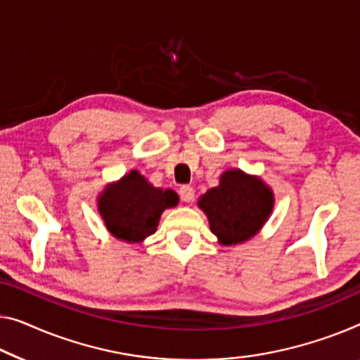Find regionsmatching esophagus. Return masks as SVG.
I'll return each mask as SVG.
<instances>
[{
  "mask_svg": "<svg viewBox=\"0 0 360 360\" xmlns=\"http://www.w3.org/2000/svg\"><path fill=\"white\" fill-rule=\"evenodd\" d=\"M179 195L182 200L191 203L192 200H194V189H192L191 186H182L179 189Z\"/></svg>",
  "mask_w": 360,
  "mask_h": 360,
  "instance_id": "34e87169",
  "label": "esophagus"
}]
</instances>
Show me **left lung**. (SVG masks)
Masks as SVG:
<instances>
[{
  "label": "left lung",
  "mask_w": 360,
  "mask_h": 360,
  "mask_svg": "<svg viewBox=\"0 0 360 360\" xmlns=\"http://www.w3.org/2000/svg\"><path fill=\"white\" fill-rule=\"evenodd\" d=\"M218 244H244L260 233L275 208V194L266 182L239 168L226 169L219 184L198 197Z\"/></svg>",
  "instance_id": "1"
}]
</instances>
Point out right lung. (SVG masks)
I'll return each instance as SVG.
<instances>
[{
    "label": "right lung",
    "mask_w": 360,
    "mask_h": 360,
    "mask_svg": "<svg viewBox=\"0 0 360 360\" xmlns=\"http://www.w3.org/2000/svg\"><path fill=\"white\" fill-rule=\"evenodd\" d=\"M179 203L174 191L155 187L137 169L110 182L96 197V210L106 229L127 244H141L157 231L166 208Z\"/></svg>",
    "instance_id": "1"
}]
</instances>
